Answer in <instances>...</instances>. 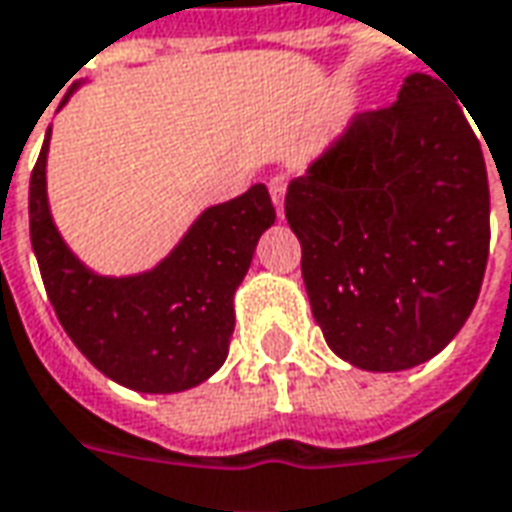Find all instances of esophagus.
I'll return each mask as SVG.
<instances>
[{
	"mask_svg": "<svg viewBox=\"0 0 512 512\" xmlns=\"http://www.w3.org/2000/svg\"><path fill=\"white\" fill-rule=\"evenodd\" d=\"M268 194H271V202L277 207V216H282V207H285V177H274L268 182Z\"/></svg>",
	"mask_w": 512,
	"mask_h": 512,
	"instance_id": "esophagus-1",
	"label": "esophagus"
}]
</instances>
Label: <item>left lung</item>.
Listing matches in <instances>:
<instances>
[{"label":"left lung","instance_id":"1","mask_svg":"<svg viewBox=\"0 0 512 512\" xmlns=\"http://www.w3.org/2000/svg\"><path fill=\"white\" fill-rule=\"evenodd\" d=\"M285 219L335 355L405 371L441 352L477 305L491 241L480 141L430 74L360 113L288 185Z\"/></svg>","mask_w":512,"mask_h":512}]
</instances>
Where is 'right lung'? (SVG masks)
<instances>
[{"label":"right lung","instance_id":"add662e5","mask_svg":"<svg viewBox=\"0 0 512 512\" xmlns=\"http://www.w3.org/2000/svg\"><path fill=\"white\" fill-rule=\"evenodd\" d=\"M85 82H74L60 107ZM52 127L30 177V241L46 296L74 346L107 380L138 393H180L227 360L235 291L277 213L266 185L210 205L155 266L110 277L85 266L60 235L46 194Z\"/></svg>","mask_w":512,"mask_h":512}]
</instances>
